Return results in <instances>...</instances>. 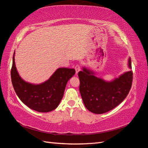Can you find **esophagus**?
I'll return each instance as SVG.
<instances>
[{"instance_id": "obj_1", "label": "esophagus", "mask_w": 148, "mask_h": 148, "mask_svg": "<svg viewBox=\"0 0 148 148\" xmlns=\"http://www.w3.org/2000/svg\"><path fill=\"white\" fill-rule=\"evenodd\" d=\"M75 71H76V74H78V73L79 72V71H80V66L79 65H77L75 66Z\"/></svg>"}]
</instances>
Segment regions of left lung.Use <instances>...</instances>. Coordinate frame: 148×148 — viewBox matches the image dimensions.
I'll return each mask as SVG.
<instances>
[{
  "mask_svg": "<svg viewBox=\"0 0 148 148\" xmlns=\"http://www.w3.org/2000/svg\"><path fill=\"white\" fill-rule=\"evenodd\" d=\"M128 67L132 69L130 57ZM96 75L95 71L83 66L78 73L79 89L86 108L92 113L101 114L112 110L125 99L132 87L133 72L125 71L110 81Z\"/></svg>",
  "mask_w": 148,
  "mask_h": 148,
  "instance_id": "left-lung-1",
  "label": "left lung"
}]
</instances>
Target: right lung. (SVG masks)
<instances>
[{
  "label": "right lung",
  "mask_w": 148,
  "mask_h": 148,
  "mask_svg": "<svg viewBox=\"0 0 148 148\" xmlns=\"http://www.w3.org/2000/svg\"><path fill=\"white\" fill-rule=\"evenodd\" d=\"M15 52L13 56L11 78L13 88L21 102L39 112L56 109L64 96L66 85L75 73L74 69L59 68L47 80L40 84L25 81L16 68Z\"/></svg>",
  "instance_id": "1"
}]
</instances>
